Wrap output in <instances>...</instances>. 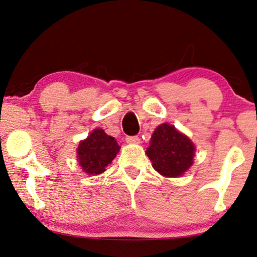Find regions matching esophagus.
<instances>
[{
	"mask_svg": "<svg viewBox=\"0 0 257 257\" xmlns=\"http://www.w3.org/2000/svg\"><path fill=\"white\" fill-rule=\"evenodd\" d=\"M125 141H127V143H129V144H140L141 143V139L139 136H128L127 139H125Z\"/></svg>",
	"mask_w": 257,
	"mask_h": 257,
	"instance_id": "esophagus-1",
	"label": "esophagus"
}]
</instances>
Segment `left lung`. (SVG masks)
Here are the masks:
<instances>
[{
	"instance_id": "obj_1",
	"label": "left lung",
	"mask_w": 257,
	"mask_h": 257,
	"mask_svg": "<svg viewBox=\"0 0 257 257\" xmlns=\"http://www.w3.org/2000/svg\"><path fill=\"white\" fill-rule=\"evenodd\" d=\"M147 155L158 173L166 178H178L193 165L195 147L174 125L163 123L153 132Z\"/></svg>"
}]
</instances>
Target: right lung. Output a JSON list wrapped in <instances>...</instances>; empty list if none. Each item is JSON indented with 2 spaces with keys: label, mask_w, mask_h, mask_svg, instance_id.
Returning <instances> with one entry per match:
<instances>
[{
  "label": "right lung",
  "mask_w": 257,
  "mask_h": 257,
  "mask_svg": "<svg viewBox=\"0 0 257 257\" xmlns=\"http://www.w3.org/2000/svg\"><path fill=\"white\" fill-rule=\"evenodd\" d=\"M120 150L114 137L100 128L94 129L86 140L80 141L77 148L79 166L89 175H98L106 171L108 164Z\"/></svg>",
  "instance_id": "right-lung-1"
}]
</instances>
